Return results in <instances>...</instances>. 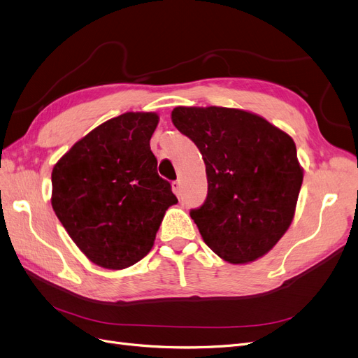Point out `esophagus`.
<instances>
[{"label":"esophagus","mask_w":358,"mask_h":358,"mask_svg":"<svg viewBox=\"0 0 358 358\" xmlns=\"http://www.w3.org/2000/svg\"><path fill=\"white\" fill-rule=\"evenodd\" d=\"M172 192L176 193L177 197L181 196V184H180V181H172Z\"/></svg>","instance_id":"34e87169"}]
</instances>
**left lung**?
<instances>
[{
	"label": "left lung",
	"mask_w": 358,
	"mask_h": 358,
	"mask_svg": "<svg viewBox=\"0 0 358 358\" xmlns=\"http://www.w3.org/2000/svg\"><path fill=\"white\" fill-rule=\"evenodd\" d=\"M171 119L206 165V201L190 210L203 242L231 264L266 255L294 220L303 178L292 137L241 109L178 106Z\"/></svg>",
	"instance_id": "left-lung-1"
}]
</instances>
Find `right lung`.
Instances as JSON below:
<instances>
[{
  "label": "right lung",
  "mask_w": 358,
  "mask_h": 358,
  "mask_svg": "<svg viewBox=\"0 0 358 358\" xmlns=\"http://www.w3.org/2000/svg\"><path fill=\"white\" fill-rule=\"evenodd\" d=\"M153 112H127L76 141L51 172V205L97 266L122 270L150 252L165 210L178 199L159 177Z\"/></svg>",
  "instance_id": "add662e5"
}]
</instances>
